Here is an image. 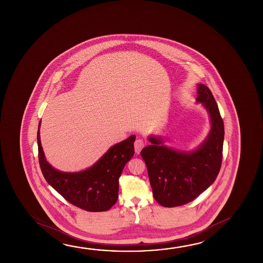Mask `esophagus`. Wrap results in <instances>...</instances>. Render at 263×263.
<instances>
[{"mask_svg":"<svg viewBox=\"0 0 263 263\" xmlns=\"http://www.w3.org/2000/svg\"><path fill=\"white\" fill-rule=\"evenodd\" d=\"M144 145H145V144H144L143 139H141V138L136 139V141H135V151H136L137 154L140 153V151H141V149L144 147Z\"/></svg>","mask_w":263,"mask_h":263,"instance_id":"esophagus-1","label":"esophagus"}]
</instances>
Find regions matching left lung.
Returning a JSON list of instances; mask_svg holds the SVG:
<instances>
[{
    "mask_svg": "<svg viewBox=\"0 0 263 263\" xmlns=\"http://www.w3.org/2000/svg\"><path fill=\"white\" fill-rule=\"evenodd\" d=\"M197 90L196 100L206 108L212 123L211 131L198 149L174 151L161 145V138L151 137L152 145L140 152L153 196L164 207L180 206L198 197L215 181L222 165L224 122L210 89L199 84Z\"/></svg>",
    "mask_w": 263,
    "mask_h": 263,
    "instance_id": "obj_1",
    "label": "left lung"
}]
</instances>
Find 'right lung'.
I'll return each instance as SVG.
<instances>
[{
	"label": "right lung",
	"instance_id": "add662e5",
	"mask_svg": "<svg viewBox=\"0 0 263 263\" xmlns=\"http://www.w3.org/2000/svg\"><path fill=\"white\" fill-rule=\"evenodd\" d=\"M135 139L136 136L133 135L112 146L92 167L84 172L61 173L52 168L45 159L39 129L40 168L46 181L71 204L89 212L107 211L118 199L119 178L125 164L134 156Z\"/></svg>",
	"mask_w": 263,
	"mask_h": 263
}]
</instances>
